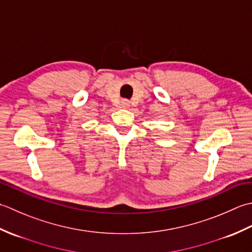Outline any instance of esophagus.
Returning a JSON list of instances; mask_svg holds the SVG:
<instances>
[{
  "label": "esophagus",
  "mask_w": 252,
  "mask_h": 252,
  "mask_svg": "<svg viewBox=\"0 0 252 252\" xmlns=\"http://www.w3.org/2000/svg\"><path fill=\"white\" fill-rule=\"evenodd\" d=\"M121 105H122V107H124V109H127V107H129V101L123 100L121 102Z\"/></svg>",
  "instance_id": "34e87169"
}]
</instances>
